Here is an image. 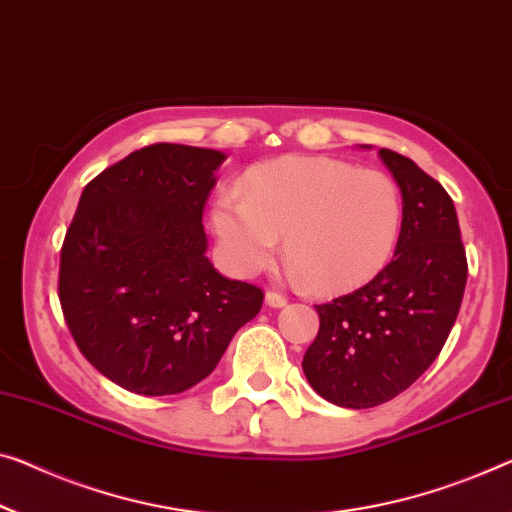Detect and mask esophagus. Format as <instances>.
<instances>
[{
	"label": "esophagus",
	"instance_id": "1",
	"mask_svg": "<svg viewBox=\"0 0 512 512\" xmlns=\"http://www.w3.org/2000/svg\"><path fill=\"white\" fill-rule=\"evenodd\" d=\"M264 303L269 305V308H285V305H287V299H285V296H282V294H278V292H271V289H269V292L264 294Z\"/></svg>",
	"mask_w": 512,
	"mask_h": 512
}]
</instances>
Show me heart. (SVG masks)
Segmentation results:
<instances>
[{"instance_id":"obj_1","label":"heart","mask_w":512,"mask_h":512,"mask_svg":"<svg viewBox=\"0 0 512 512\" xmlns=\"http://www.w3.org/2000/svg\"><path fill=\"white\" fill-rule=\"evenodd\" d=\"M241 195H220L211 209L220 255L239 276L264 271L285 236L292 276L312 292H345L384 269L400 236L395 181L345 160H271L246 174Z\"/></svg>"}]
</instances>
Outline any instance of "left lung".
<instances>
[{"label": "left lung", "instance_id": "1", "mask_svg": "<svg viewBox=\"0 0 512 512\" xmlns=\"http://www.w3.org/2000/svg\"><path fill=\"white\" fill-rule=\"evenodd\" d=\"M379 158L402 195L395 257L368 285L315 305L319 333L303 356L308 384L347 409L393 400L430 368L467 285V255L451 195L411 158L391 149H379Z\"/></svg>", "mask_w": 512, "mask_h": 512}]
</instances>
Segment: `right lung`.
Segmentation results:
<instances>
[{
	"label": "right lung",
	"mask_w": 512,
	"mask_h": 512,
	"mask_svg": "<svg viewBox=\"0 0 512 512\" xmlns=\"http://www.w3.org/2000/svg\"><path fill=\"white\" fill-rule=\"evenodd\" d=\"M227 156L151 144L82 190L59 266V301L80 352L140 395L183 393L209 377L262 289L207 257L204 202Z\"/></svg>",
	"instance_id": "obj_1"
}]
</instances>
